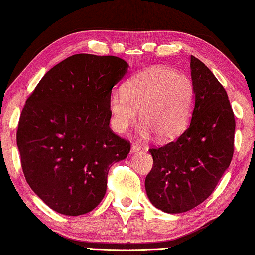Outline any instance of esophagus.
Returning a JSON list of instances; mask_svg holds the SVG:
<instances>
[{"mask_svg": "<svg viewBox=\"0 0 255 255\" xmlns=\"http://www.w3.org/2000/svg\"><path fill=\"white\" fill-rule=\"evenodd\" d=\"M140 147L139 145H137V144H132V146H131V153H136L138 151H140Z\"/></svg>", "mask_w": 255, "mask_h": 255, "instance_id": "esophagus-1", "label": "esophagus"}]
</instances>
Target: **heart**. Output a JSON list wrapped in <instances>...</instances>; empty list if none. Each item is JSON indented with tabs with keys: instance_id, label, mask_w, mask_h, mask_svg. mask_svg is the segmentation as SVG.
Here are the masks:
<instances>
[{
	"instance_id": "obj_1",
	"label": "heart",
	"mask_w": 255,
	"mask_h": 255,
	"mask_svg": "<svg viewBox=\"0 0 255 255\" xmlns=\"http://www.w3.org/2000/svg\"><path fill=\"white\" fill-rule=\"evenodd\" d=\"M195 103L193 81L166 66H155L115 91L109 99L110 123L116 132L125 133L140 113V136L152 133L159 139L178 136L189 123Z\"/></svg>"
}]
</instances>
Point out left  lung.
I'll list each match as a JSON object with an SVG mask.
<instances>
[{
  "label": "left lung",
  "mask_w": 255,
  "mask_h": 255,
  "mask_svg": "<svg viewBox=\"0 0 255 255\" xmlns=\"http://www.w3.org/2000/svg\"><path fill=\"white\" fill-rule=\"evenodd\" d=\"M195 103L185 130L170 143L150 149L145 178L150 202L169 214L195 208L210 196L231 164L235 121L228 96L213 72L190 55Z\"/></svg>",
  "instance_id": "left-lung-1"
}]
</instances>
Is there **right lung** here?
Here are the masks:
<instances>
[{"mask_svg": "<svg viewBox=\"0 0 255 255\" xmlns=\"http://www.w3.org/2000/svg\"><path fill=\"white\" fill-rule=\"evenodd\" d=\"M128 64L75 54L43 75L22 110L16 142L27 183L60 214H86L102 202L108 174L130 143L110 128L109 99Z\"/></svg>", "mask_w": 255, "mask_h": 255, "instance_id": "1", "label": "right lung"}]
</instances>
